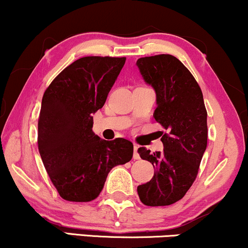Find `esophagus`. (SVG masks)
<instances>
[{
	"label": "esophagus",
	"instance_id": "esophagus-1",
	"mask_svg": "<svg viewBox=\"0 0 248 248\" xmlns=\"http://www.w3.org/2000/svg\"><path fill=\"white\" fill-rule=\"evenodd\" d=\"M133 159H139V154H138V146H133Z\"/></svg>",
	"mask_w": 248,
	"mask_h": 248
}]
</instances>
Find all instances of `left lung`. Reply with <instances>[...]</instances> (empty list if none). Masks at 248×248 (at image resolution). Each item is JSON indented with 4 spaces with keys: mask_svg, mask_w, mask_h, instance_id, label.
<instances>
[{
    "mask_svg": "<svg viewBox=\"0 0 248 248\" xmlns=\"http://www.w3.org/2000/svg\"><path fill=\"white\" fill-rule=\"evenodd\" d=\"M136 65L155 93V119L168 131L161 132V152L138 149L155 172L137 192L144 205L166 206L182 199L198 174L207 146V112L198 83L178 58L155 55L139 58Z\"/></svg>",
    "mask_w": 248,
    "mask_h": 248,
    "instance_id": "8db88e82",
    "label": "left lung"
}]
</instances>
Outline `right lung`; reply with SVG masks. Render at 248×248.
Returning a JSON list of instances; mask_svg holds the SVG:
<instances>
[{"mask_svg":"<svg viewBox=\"0 0 248 248\" xmlns=\"http://www.w3.org/2000/svg\"><path fill=\"white\" fill-rule=\"evenodd\" d=\"M125 60L79 58L66 66L43 94L38 150L63 199L79 202L96 199L111 169L131 160V141L104 140L93 131V113L104 105Z\"/></svg>","mask_w":248,"mask_h":248,"instance_id":"obj_1","label":"right lung"}]
</instances>
